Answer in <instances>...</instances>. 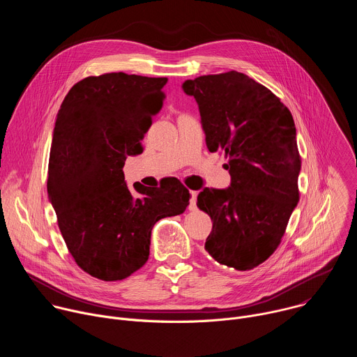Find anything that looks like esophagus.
Here are the masks:
<instances>
[{
    "label": "esophagus",
    "mask_w": 357,
    "mask_h": 357,
    "mask_svg": "<svg viewBox=\"0 0 357 357\" xmlns=\"http://www.w3.org/2000/svg\"><path fill=\"white\" fill-rule=\"evenodd\" d=\"M196 197H197V192L190 190V197H189V211H196Z\"/></svg>",
    "instance_id": "34e87169"
}]
</instances>
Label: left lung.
<instances>
[{
    "label": "left lung",
    "instance_id": "left-lung-1",
    "mask_svg": "<svg viewBox=\"0 0 357 357\" xmlns=\"http://www.w3.org/2000/svg\"><path fill=\"white\" fill-rule=\"evenodd\" d=\"M182 87L197 101L209 151L223 152L231 176L227 189L197 195V208L213 222L205 250L223 266L252 270L277 250L299 200L292 114L270 89L236 70Z\"/></svg>",
    "mask_w": 357,
    "mask_h": 357
}]
</instances>
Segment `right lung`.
Here are the masks:
<instances>
[{"mask_svg": "<svg viewBox=\"0 0 357 357\" xmlns=\"http://www.w3.org/2000/svg\"><path fill=\"white\" fill-rule=\"evenodd\" d=\"M167 77L105 73L77 82L58 113L47 165V193L75 263L89 275L120 281L149 256L154 225L185 212L189 190L124 181L127 157L142 152L151 117L162 109Z\"/></svg>", "mask_w": 357, "mask_h": 357, "instance_id": "1", "label": "right lung"}]
</instances>
